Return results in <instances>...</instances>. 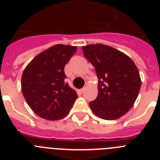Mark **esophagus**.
I'll return each instance as SVG.
<instances>
[{"label":"esophagus","mask_w":160,"mask_h":160,"mask_svg":"<svg viewBox=\"0 0 160 160\" xmlns=\"http://www.w3.org/2000/svg\"><path fill=\"white\" fill-rule=\"evenodd\" d=\"M87 85H88V84H87V83H86V87H84L82 89H81V92L82 93H83L85 91V90H86V89H87Z\"/></svg>","instance_id":"obj_1"}]
</instances>
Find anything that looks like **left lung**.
Returning <instances> with one entry per match:
<instances>
[{"instance_id": "8db88e82", "label": "left lung", "mask_w": 160, "mask_h": 160, "mask_svg": "<svg viewBox=\"0 0 160 160\" xmlns=\"http://www.w3.org/2000/svg\"><path fill=\"white\" fill-rule=\"evenodd\" d=\"M82 49L98 78V97L89 102L91 111L106 120L123 116L133 107L140 90L138 68L131 58L111 46L93 44Z\"/></svg>"}]
</instances>
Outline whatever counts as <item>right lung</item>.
Segmentation results:
<instances>
[{"label":"right lung","mask_w":160,"mask_h":160,"mask_svg":"<svg viewBox=\"0 0 160 160\" xmlns=\"http://www.w3.org/2000/svg\"><path fill=\"white\" fill-rule=\"evenodd\" d=\"M77 46L55 45L38 54L25 68L22 90L33 112L46 120H59L69 114L78 98L65 82L64 67Z\"/></svg>","instance_id":"add662e5"}]
</instances>
